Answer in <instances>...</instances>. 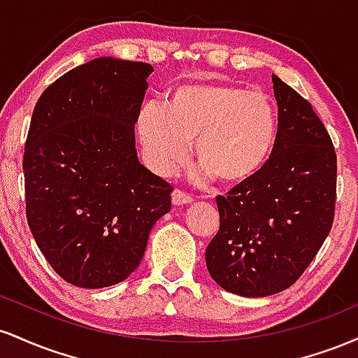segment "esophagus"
<instances>
[{"label": "esophagus", "instance_id": "esophagus-1", "mask_svg": "<svg viewBox=\"0 0 358 358\" xmlns=\"http://www.w3.org/2000/svg\"><path fill=\"white\" fill-rule=\"evenodd\" d=\"M171 202H173V205H187V203H192L193 202V199L190 195H188L187 192H183V190H178V188H176V190H173V193H171Z\"/></svg>", "mask_w": 358, "mask_h": 358}]
</instances>
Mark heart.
<instances>
[{"instance_id":"1","label":"heart","mask_w":358,"mask_h":358,"mask_svg":"<svg viewBox=\"0 0 358 358\" xmlns=\"http://www.w3.org/2000/svg\"><path fill=\"white\" fill-rule=\"evenodd\" d=\"M138 136L156 173L170 175L190 151L225 183L249 178L266 163L276 141L278 117L261 90L236 85H187L170 106L150 101L138 114Z\"/></svg>"}]
</instances>
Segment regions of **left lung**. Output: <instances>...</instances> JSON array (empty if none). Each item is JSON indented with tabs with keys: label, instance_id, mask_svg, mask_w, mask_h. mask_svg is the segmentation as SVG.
<instances>
[{
	"label": "left lung",
	"instance_id": "1",
	"mask_svg": "<svg viewBox=\"0 0 358 358\" xmlns=\"http://www.w3.org/2000/svg\"><path fill=\"white\" fill-rule=\"evenodd\" d=\"M278 133L269 158L225 196L220 229L205 250L220 287L245 298L281 293L298 281L331 231L336 153L311 104L273 76Z\"/></svg>",
	"mask_w": 358,
	"mask_h": 358
}]
</instances>
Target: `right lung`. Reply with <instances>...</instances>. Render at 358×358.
<instances>
[{
	"label": "right lung",
	"mask_w": 358,
	"mask_h": 358,
	"mask_svg": "<svg viewBox=\"0 0 358 358\" xmlns=\"http://www.w3.org/2000/svg\"><path fill=\"white\" fill-rule=\"evenodd\" d=\"M150 64L94 59L48 85L23 155L27 220L48 264L73 286L124 279L145 256L173 187L141 165L134 122Z\"/></svg>",
	"instance_id": "1"
}]
</instances>
